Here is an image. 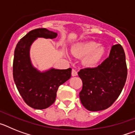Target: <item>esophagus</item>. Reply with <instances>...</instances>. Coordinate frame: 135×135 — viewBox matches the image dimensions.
Segmentation results:
<instances>
[{
	"instance_id": "1",
	"label": "esophagus",
	"mask_w": 135,
	"mask_h": 135,
	"mask_svg": "<svg viewBox=\"0 0 135 135\" xmlns=\"http://www.w3.org/2000/svg\"><path fill=\"white\" fill-rule=\"evenodd\" d=\"M77 75H78L77 71H76L75 70H72V71H71V76H76Z\"/></svg>"
}]
</instances>
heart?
I'll return each mask as SVG.
<instances>
[{
    "label": "heart",
    "instance_id": "b5f03b06",
    "mask_svg": "<svg viewBox=\"0 0 135 135\" xmlns=\"http://www.w3.org/2000/svg\"><path fill=\"white\" fill-rule=\"evenodd\" d=\"M71 53L77 57H84L82 63L89 68L97 66L104 58L107 49L103 45L93 40L75 44L71 48Z\"/></svg>",
    "mask_w": 135,
    "mask_h": 135
}]
</instances>
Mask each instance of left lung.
<instances>
[{
  "instance_id": "8db88e82",
  "label": "left lung",
  "mask_w": 135,
  "mask_h": 135,
  "mask_svg": "<svg viewBox=\"0 0 135 135\" xmlns=\"http://www.w3.org/2000/svg\"><path fill=\"white\" fill-rule=\"evenodd\" d=\"M78 74L83 84L79 97L84 108L91 112L108 108L120 95L126 80L127 68L122 46L114 45L109 57L101 65L82 69Z\"/></svg>"
}]
</instances>
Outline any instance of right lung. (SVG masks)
<instances>
[{
  "mask_svg": "<svg viewBox=\"0 0 135 135\" xmlns=\"http://www.w3.org/2000/svg\"><path fill=\"white\" fill-rule=\"evenodd\" d=\"M57 36V32L38 28L28 32L15 47L13 65L14 82L25 102L34 109H43L51 106L55 101L59 86L71 77V68H51L40 71L31 61V46L37 38L53 39Z\"/></svg>",
  "mask_w": 135,
  "mask_h": 135,
  "instance_id": "obj_1",
  "label": "right lung"
}]
</instances>
